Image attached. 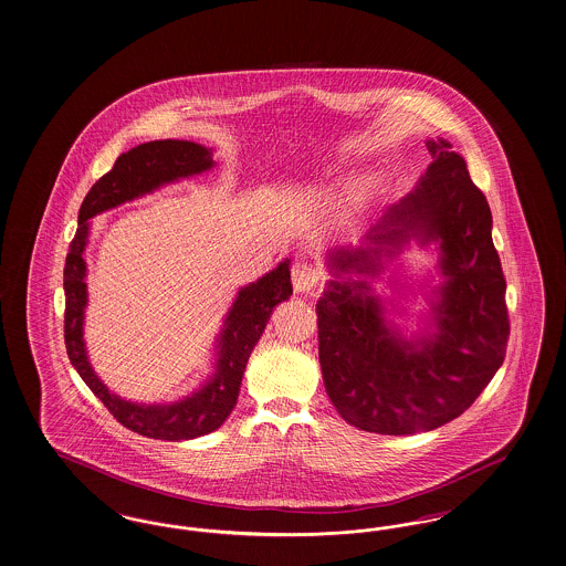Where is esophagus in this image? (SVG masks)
<instances>
[{
	"instance_id": "esophagus-1",
	"label": "esophagus",
	"mask_w": 566,
	"mask_h": 566,
	"mask_svg": "<svg viewBox=\"0 0 566 566\" xmlns=\"http://www.w3.org/2000/svg\"><path fill=\"white\" fill-rule=\"evenodd\" d=\"M319 282V273L305 261H296L293 265L294 293H312Z\"/></svg>"
}]
</instances>
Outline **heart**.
<instances>
[{"mask_svg": "<svg viewBox=\"0 0 566 566\" xmlns=\"http://www.w3.org/2000/svg\"><path fill=\"white\" fill-rule=\"evenodd\" d=\"M384 179H379V177H368V179L363 181V185L358 187V191H356V196H354L349 219H358V217H363L364 212H368L375 203L381 200V196H384Z\"/></svg>", "mask_w": 566, "mask_h": 566, "instance_id": "1", "label": "heart"}]
</instances>
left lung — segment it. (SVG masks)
I'll return each mask as SVG.
<instances>
[{
    "instance_id": "8db88e82",
    "label": "left lung",
    "mask_w": 566,
    "mask_h": 566,
    "mask_svg": "<svg viewBox=\"0 0 566 566\" xmlns=\"http://www.w3.org/2000/svg\"><path fill=\"white\" fill-rule=\"evenodd\" d=\"M426 145L430 166L412 191L360 244L326 250L331 277L316 303L333 407L349 426L387 436L436 430L472 407L510 337L489 202L447 138ZM410 243L434 249L433 271L407 272L399 256ZM417 295L427 307L415 313Z\"/></svg>"
}]
</instances>
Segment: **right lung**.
Instances as JSON below:
<instances>
[{
  "label": "right lung",
  "instance_id": "add662e5",
  "mask_svg": "<svg viewBox=\"0 0 566 566\" xmlns=\"http://www.w3.org/2000/svg\"><path fill=\"white\" fill-rule=\"evenodd\" d=\"M217 166L212 149L191 140H151L122 154L114 168L92 185L77 214V231L65 261V345L69 360L92 394L115 419L140 436L156 440H193L219 430L238 402L250 354L261 339L273 310L293 294L291 259L256 282L238 289L212 345L210 375L187 396L168 402H136L122 398L96 375L84 339L88 307V263L92 221L122 203L149 196L166 185L198 177Z\"/></svg>",
  "mask_w": 566,
  "mask_h": 566
}]
</instances>
